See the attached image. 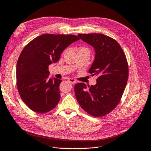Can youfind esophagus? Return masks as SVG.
Listing matches in <instances>:
<instances>
[{"instance_id": "obj_1", "label": "esophagus", "mask_w": 151, "mask_h": 151, "mask_svg": "<svg viewBox=\"0 0 151 151\" xmlns=\"http://www.w3.org/2000/svg\"><path fill=\"white\" fill-rule=\"evenodd\" d=\"M68 81H69L70 83H75L76 82V80H75V79H73V78H69Z\"/></svg>"}]
</instances>
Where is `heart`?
I'll return each mask as SVG.
<instances>
[{"mask_svg":"<svg viewBox=\"0 0 151 151\" xmlns=\"http://www.w3.org/2000/svg\"><path fill=\"white\" fill-rule=\"evenodd\" d=\"M79 51L87 52H88V53H89V54H90V51H89V50H88V48H81V50H79Z\"/></svg>","mask_w":151,"mask_h":151,"instance_id":"1","label":"heart"}]
</instances>
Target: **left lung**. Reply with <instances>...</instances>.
<instances>
[{
    "mask_svg": "<svg viewBox=\"0 0 151 151\" xmlns=\"http://www.w3.org/2000/svg\"><path fill=\"white\" fill-rule=\"evenodd\" d=\"M78 36L94 48L95 58L88 72L98 78L88 88L85 83L76 84L75 96L85 112L102 116L112 111L122 96L128 78L127 60L119 44L109 36L100 33Z\"/></svg>",
    "mask_w": 151,
    "mask_h": 151,
    "instance_id": "1",
    "label": "left lung"
}]
</instances>
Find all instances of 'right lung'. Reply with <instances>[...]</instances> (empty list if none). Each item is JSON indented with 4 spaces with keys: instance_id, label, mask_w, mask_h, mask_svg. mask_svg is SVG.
Listing matches in <instances>:
<instances>
[{
    "instance_id": "obj_1",
    "label": "right lung",
    "mask_w": 151,
    "mask_h": 151,
    "mask_svg": "<svg viewBox=\"0 0 151 151\" xmlns=\"http://www.w3.org/2000/svg\"><path fill=\"white\" fill-rule=\"evenodd\" d=\"M78 40L73 35L44 34L21 51L16 68L17 88L21 99L33 111L48 112L57 105L62 81L49 78L48 66L57 63L61 52Z\"/></svg>"
}]
</instances>
